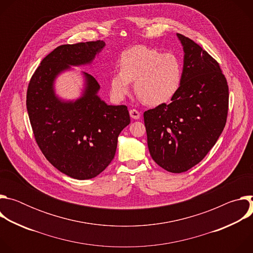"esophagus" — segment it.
Here are the masks:
<instances>
[{
	"instance_id": "obj_1",
	"label": "esophagus",
	"mask_w": 253,
	"mask_h": 253,
	"mask_svg": "<svg viewBox=\"0 0 253 253\" xmlns=\"http://www.w3.org/2000/svg\"><path fill=\"white\" fill-rule=\"evenodd\" d=\"M129 113H130V116H131V118H133V119H139L140 118V112L139 111H137L136 109H131L130 111H129Z\"/></svg>"
}]
</instances>
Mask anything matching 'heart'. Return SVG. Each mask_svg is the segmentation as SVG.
I'll list each match as a JSON object with an SVG mask.
<instances>
[{
	"instance_id": "b5f03b06",
	"label": "heart",
	"mask_w": 253,
	"mask_h": 253,
	"mask_svg": "<svg viewBox=\"0 0 253 253\" xmlns=\"http://www.w3.org/2000/svg\"><path fill=\"white\" fill-rule=\"evenodd\" d=\"M119 67L120 71L113 73L110 81L112 95L117 99L125 97L135 81V92L144 103L159 105L172 98L181 82V65L176 56L146 46L125 50Z\"/></svg>"
}]
</instances>
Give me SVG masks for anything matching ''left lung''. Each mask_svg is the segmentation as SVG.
<instances>
[{
	"label": "left lung",
	"instance_id": "left-lung-1",
	"mask_svg": "<svg viewBox=\"0 0 253 253\" xmlns=\"http://www.w3.org/2000/svg\"><path fill=\"white\" fill-rule=\"evenodd\" d=\"M184 51L181 82L170 104L144 112L152 159L181 173L198 164L226 124L229 92L219 64L198 44L177 34Z\"/></svg>",
	"mask_w": 253,
	"mask_h": 253
}]
</instances>
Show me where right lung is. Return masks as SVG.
Segmentation results:
<instances>
[{
    "label": "right lung",
    "mask_w": 253,
    "mask_h": 253,
    "mask_svg": "<svg viewBox=\"0 0 253 253\" xmlns=\"http://www.w3.org/2000/svg\"><path fill=\"white\" fill-rule=\"evenodd\" d=\"M104 46L98 40L57 47L36 69L27 90V110L39 148L59 171L79 180L96 177L111 163L130 115L127 106L102 101L96 78L85 72L84 93L74 102L55 95L54 81L70 65L90 64Z\"/></svg>",
    "instance_id": "1"
}]
</instances>
